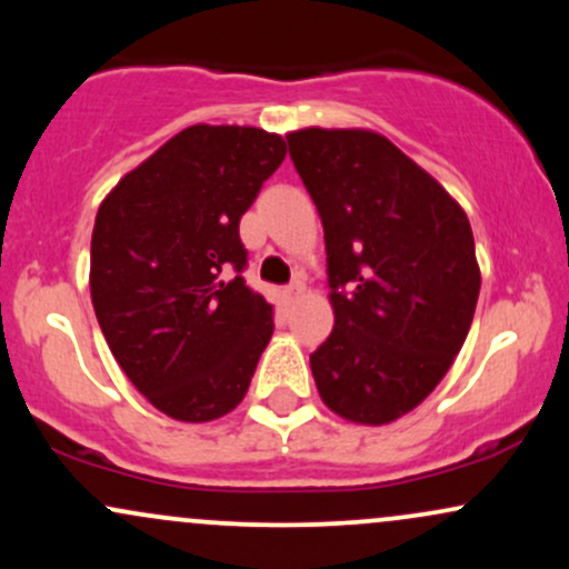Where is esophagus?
<instances>
[{"mask_svg":"<svg viewBox=\"0 0 569 569\" xmlns=\"http://www.w3.org/2000/svg\"><path fill=\"white\" fill-rule=\"evenodd\" d=\"M299 293H302V280H293V283H289L283 289V299H286V302H289V299L299 297Z\"/></svg>","mask_w":569,"mask_h":569,"instance_id":"34e87169","label":"esophagus"}]
</instances>
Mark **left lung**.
Wrapping results in <instances>:
<instances>
[{
	"mask_svg": "<svg viewBox=\"0 0 569 569\" xmlns=\"http://www.w3.org/2000/svg\"><path fill=\"white\" fill-rule=\"evenodd\" d=\"M323 224L335 329L310 356L323 403L361 426L407 415L471 329L481 276L466 211L371 130L286 136Z\"/></svg>",
	"mask_w": 569,
	"mask_h": 569,
	"instance_id": "1",
	"label": "left lung"
}]
</instances>
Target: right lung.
Here are the masks:
<instances>
[{"label":"right lung","mask_w":569,"mask_h":569,"mask_svg":"<svg viewBox=\"0 0 569 569\" xmlns=\"http://www.w3.org/2000/svg\"><path fill=\"white\" fill-rule=\"evenodd\" d=\"M286 158L262 128L192 126L96 213L90 297L109 350L154 409L208 422L243 401L272 305L240 272V217Z\"/></svg>","instance_id":"right-lung-1"}]
</instances>
